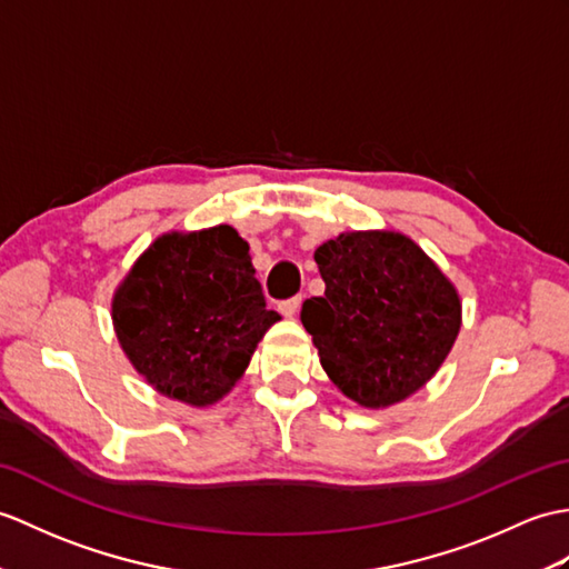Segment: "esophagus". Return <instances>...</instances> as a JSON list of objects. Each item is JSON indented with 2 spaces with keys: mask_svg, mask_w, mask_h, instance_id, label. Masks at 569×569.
Segmentation results:
<instances>
[{
  "mask_svg": "<svg viewBox=\"0 0 569 569\" xmlns=\"http://www.w3.org/2000/svg\"><path fill=\"white\" fill-rule=\"evenodd\" d=\"M300 302H302V296H293V298H288V300H281L279 302V310L286 317H296V312L300 310Z\"/></svg>",
  "mask_w": 569,
  "mask_h": 569,
  "instance_id": "1",
  "label": "esophagus"
}]
</instances>
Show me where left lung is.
<instances>
[{"mask_svg": "<svg viewBox=\"0 0 569 569\" xmlns=\"http://www.w3.org/2000/svg\"><path fill=\"white\" fill-rule=\"evenodd\" d=\"M325 296L302 302L335 386L363 407L409 398L439 371L460 329V300L439 267L395 232H345L315 249Z\"/></svg>", "mask_w": 569, "mask_h": 569, "instance_id": "obj_1", "label": "left lung"}]
</instances>
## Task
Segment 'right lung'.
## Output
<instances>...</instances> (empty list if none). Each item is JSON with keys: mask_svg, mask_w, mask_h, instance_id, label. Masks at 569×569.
<instances>
[{"mask_svg": "<svg viewBox=\"0 0 569 569\" xmlns=\"http://www.w3.org/2000/svg\"><path fill=\"white\" fill-rule=\"evenodd\" d=\"M254 273L230 224L160 237L113 298L116 335L138 373L167 398L220 400L281 320Z\"/></svg>", "mask_w": 569, "mask_h": 569, "instance_id": "add662e5", "label": "right lung"}]
</instances>
